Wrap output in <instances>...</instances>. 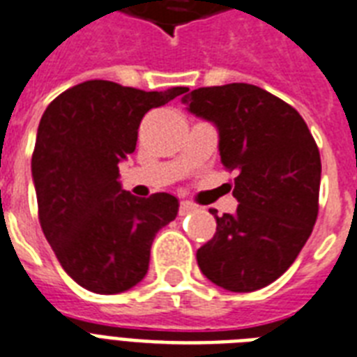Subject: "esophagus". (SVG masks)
<instances>
[{
    "label": "esophagus",
    "instance_id": "34e87169",
    "mask_svg": "<svg viewBox=\"0 0 357 357\" xmlns=\"http://www.w3.org/2000/svg\"><path fill=\"white\" fill-rule=\"evenodd\" d=\"M193 210H197V206H195L193 203H190V201H182L181 206H178L181 216H184V214H190V212H193Z\"/></svg>",
    "mask_w": 357,
    "mask_h": 357
}]
</instances>
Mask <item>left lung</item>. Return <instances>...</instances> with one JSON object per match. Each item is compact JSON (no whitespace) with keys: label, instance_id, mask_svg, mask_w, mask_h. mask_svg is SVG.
Masks as SVG:
<instances>
[{"label":"left lung","instance_id":"left-lung-1","mask_svg":"<svg viewBox=\"0 0 357 357\" xmlns=\"http://www.w3.org/2000/svg\"><path fill=\"white\" fill-rule=\"evenodd\" d=\"M182 102L220 134V156L238 169L234 214L216 218V234L197 250L206 278L231 292L273 283L296 261L319 214L320 153L302 115L250 84L201 87Z\"/></svg>","mask_w":357,"mask_h":357}]
</instances>
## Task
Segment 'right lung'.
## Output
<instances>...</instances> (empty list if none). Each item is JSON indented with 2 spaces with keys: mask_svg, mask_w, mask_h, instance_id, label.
<instances>
[{
  "mask_svg": "<svg viewBox=\"0 0 357 357\" xmlns=\"http://www.w3.org/2000/svg\"><path fill=\"white\" fill-rule=\"evenodd\" d=\"M184 93L89 79L61 93L40 119L31 158L38 220L61 266L87 291L135 287L154 236L176 218L175 195L141 199L123 190L119 162L135 151L145 113Z\"/></svg>",
  "mask_w": 357,
  "mask_h": 357,
  "instance_id": "right-lung-1",
  "label": "right lung"
}]
</instances>
